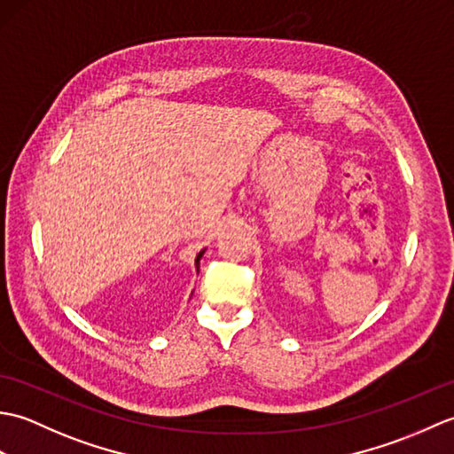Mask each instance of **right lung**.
I'll return each mask as SVG.
<instances>
[{
    "label": "right lung",
    "mask_w": 454,
    "mask_h": 454,
    "mask_svg": "<svg viewBox=\"0 0 454 454\" xmlns=\"http://www.w3.org/2000/svg\"><path fill=\"white\" fill-rule=\"evenodd\" d=\"M202 254H205V249H202V252L197 255V259H195V267H197V273H199V262H200V257H202Z\"/></svg>",
    "instance_id": "add662e5"
}]
</instances>
